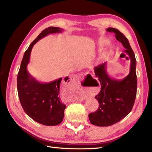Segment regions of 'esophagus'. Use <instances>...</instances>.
<instances>
[{
  "instance_id": "34e87169",
  "label": "esophagus",
  "mask_w": 152,
  "mask_h": 152,
  "mask_svg": "<svg viewBox=\"0 0 152 152\" xmlns=\"http://www.w3.org/2000/svg\"><path fill=\"white\" fill-rule=\"evenodd\" d=\"M80 75H73L72 77H70V82L72 84H78L80 80ZM84 98L85 97H83L81 99V101H83L84 100Z\"/></svg>"
}]
</instances>
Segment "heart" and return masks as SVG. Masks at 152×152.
Masks as SVG:
<instances>
[{"mask_svg": "<svg viewBox=\"0 0 152 152\" xmlns=\"http://www.w3.org/2000/svg\"><path fill=\"white\" fill-rule=\"evenodd\" d=\"M111 51H112V49H111V50H108V51L106 52L105 55H108V54H110V53H111Z\"/></svg>", "mask_w": 152, "mask_h": 152, "instance_id": "obj_1", "label": "heart"}]
</instances>
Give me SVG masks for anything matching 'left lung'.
<instances>
[{"mask_svg":"<svg viewBox=\"0 0 152 152\" xmlns=\"http://www.w3.org/2000/svg\"><path fill=\"white\" fill-rule=\"evenodd\" d=\"M107 31L115 34L117 40L126 48L124 52L131 59V65L129 73L122 80L109 76L107 62L94 69L102 87L99 93L95 96L99 108L97 111L89 114V118L92 124L101 127L112 126L126 117L133 107L137 92L136 60L134 51L127 39L118 30L108 28Z\"/></svg>","mask_w":152,"mask_h":152,"instance_id":"left-lung-1","label":"left lung"}]
</instances>
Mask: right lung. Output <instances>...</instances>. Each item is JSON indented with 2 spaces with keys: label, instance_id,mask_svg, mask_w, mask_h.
Here are the masks:
<instances>
[{
  "label": "right lung",
  "instance_id": "obj_1",
  "mask_svg": "<svg viewBox=\"0 0 152 152\" xmlns=\"http://www.w3.org/2000/svg\"><path fill=\"white\" fill-rule=\"evenodd\" d=\"M63 31L58 27L50 26L41 32L25 52L17 77L18 96L25 112L34 121L45 126H56L63 121L66 105L58 96L62 78L41 83L30 74L26 68L34 44L50 34Z\"/></svg>",
  "mask_w": 152,
  "mask_h": 152
}]
</instances>
